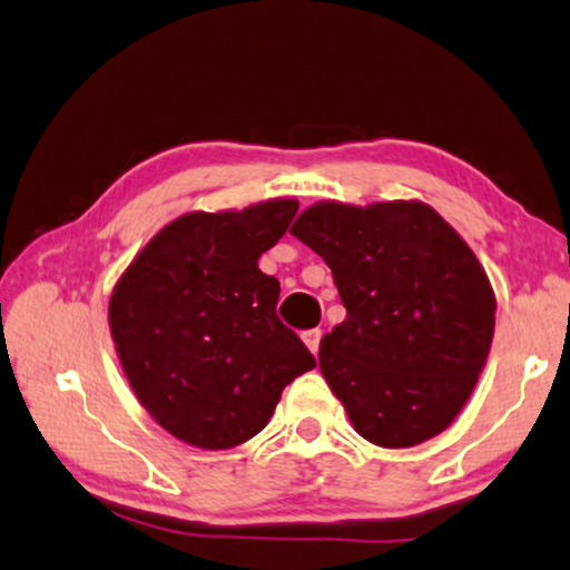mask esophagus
I'll return each instance as SVG.
<instances>
[{
  "label": "esophagus",
  "instance_id": "34e87169",
  "mask_svg": "<svg viewBox=\"0 0 570 570\" xmlns=\"http://www.w3.org/2000/svg\"><path fill=\"white\" fill-rule=\"evenodd\" d=\"M320 340H322V330H305L303 332V342L313 354H317V350H320Z\"/></svg>",
  "mask_w": 570,
  "mask_h": 570
}]
</instances>
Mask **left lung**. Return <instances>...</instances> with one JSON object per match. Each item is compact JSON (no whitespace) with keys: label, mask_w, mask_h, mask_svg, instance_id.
<instances>
[{"label":"left lung","mask_w":570,"mask_h":570,"mask_svg":"<svg viewBox=\"0 0 570 570\" xmlns=\"http://www.w3.org/2000/svg\"><path fill=\"white\" fill-rule=\"evenodd\" d=\"M289 233L327 263L347 309L320 370L367 442L406 449L454 422L484 370L497 297L474 250L422 200H322Z\"/></svg>","instance_id":"left-lung-1"}]
</instances>
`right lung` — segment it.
<instances>
[{
	"label": "right lung",
	"mask_w": 570,
	"mask_h": 570,
	"mask_svg": "<svg viewBox=\"0 0 570 570\" xmlns=\"http://www.w3.org/2000/svg\"><path fill=\"white\" fill-rule=\"evenodd\" d=\"M295 213L293 198L186 213L118 277L109 303L116 354L138 402L180 442H248L285 384L315 367L275 313L281 283L257 267Z\"/></svg>",
	"instance_id": "right-lung-1"
}]
</instances>
